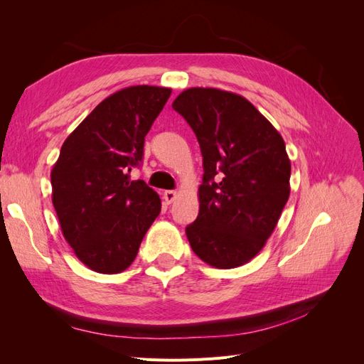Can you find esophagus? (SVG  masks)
Wrapping results in <instances>:
<instances>
[{"label":"esophagus","mask_w":364,"mask_h":364,"mask_svg":"<svg viewBox=\"0 0 364 364\" xmlns=\"http://www.w3.org/2000/svg\"><path fill=\"white\" fill-rule=\"evenodd\" d=\"M176 197H178V191H173V190L164 191V200L167 203H173L176 200Z\"/></svg>","instance_id":"esophagus-1"}]
</instances>
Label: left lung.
I'll use <instances>...</instances> for the list:
<instances>
[{"instance_id":"1","label":"left lung","mask_w":364,"mask_h":364,"mask_svg":"<svg viewBox=\"0 0 364 364\" xmlns=\"http://www.w3.org/2000/svg\"><path fill=\"white\" fill-rule=\"evenodd\" d=\"M199 141V215L186 226L193 252L217 269L249 262L277 228L290 196L284 139L245 97L190 87L173 102Z\"/></svg>"}]
</instances>
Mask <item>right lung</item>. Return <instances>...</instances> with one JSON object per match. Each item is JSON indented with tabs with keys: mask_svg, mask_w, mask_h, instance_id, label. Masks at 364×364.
Here are the masks:
<instances>
[{
	"mask_svg": "<svg viewBox=\"0 0 364 364\" xmlns=\"http://www.w3.org/2000/svg\"><path fill=\"white\" fill-rule=\"evenodd\" d=\"M170 94V87L138 85L109 95L65 139L51 170L62 234L94 272L126 270L161 213L158 193L129 173Z\"/></svg>",
	"mask_w": 364,
	"mask_h": 364,
	"instance_id": "add662e5",
	"label": "right lung"
}]
</instances>
